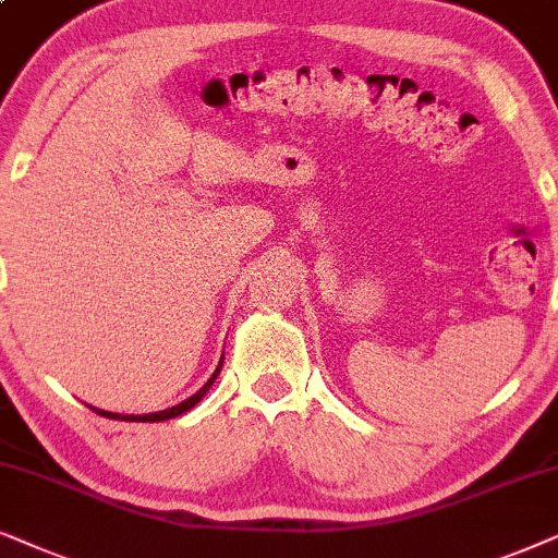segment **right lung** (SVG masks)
<instances>
[{
	"label": "right lung",
	"mask_w": 558,
	"mask_h": 558,
	"mask_svg": "<svg viewBox=\"0 0 558 558\" xmlns=\"http://www.w3.org/2000/svg\"><path fill=\"white\" fill-rule=\"evenodd\" d=\"M221 360H225V356H221ZM219 369H221V362H219L217 373H214V375L209 377V383H206L204 388L196 392V396H191L189 400H183V403H178V405H173V408H168V411H158V413H145V415H119V413H107V411H99V408H94V411H96V413H101V415H107V418H122V421H137V423H155V421H168V418H175V415H181V413H185V411H191V408L196 405L198 400H202V398L206 396V390L211 388L214 380H217Z\"/></svg>",
	"instance_id": "obj_1"
}]
</instances>
